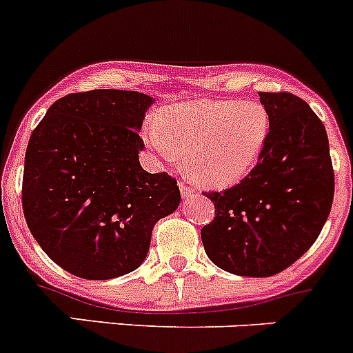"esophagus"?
Listing matches in <instances>:
<instances>
[{"label":"esophagus","mask_w":353,"mask_h":353,"mask_svg":"<svg viewBox=\"0 0 353 353\" xmlns=\"http://www.w3.org/2000/svg\"><path fill=\"white\" fill-rule=\"evenodd\" d=\"M194 192H196V190H194L192 187L185 185V183H180V194H182V197H190V196H194Z\"/></svg>","instance_id":"1"}]
</instances>
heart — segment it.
I'll return each instance as SVG.
<instances>
[{
  "instance_id": "obj_1",
  "label": "heart",
  "mask_w": 353,
  "mask_h": 353,
  "mask_svg": "<svg viewBox=\"0 0 353 353\" xmlns=\"http://www.w3.org/2000/svg\"><path fill=\"white\" fill-rule=\"evenodd\" d=\"M270 130L267 109L254 100H194L164 107L143 130L145 143L168 161L183 156L190 179L225 189L256 166Z\"/></svg>"
}]
</instances>
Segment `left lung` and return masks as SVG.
I'll use <instances>...</instances> for the list:
<instances>
[{"mask_svg": "<svg viewBox=\"0 0 353 353\" xmlns=\"http://www.w3.org/2000/svg\"><path fill=\"white\" fill-rule=\"evenodd\" d=\"M270 117L263 154L246 179L204 192L214 218L201 230L208 258L221 270L268 277L315 243L330 216L334 173L322 121L293 93H258Z\"/></svg>", "mask_w": 353, "mask_h": 353, "instance_id": "1", "label": "left lung"}]
</instances>
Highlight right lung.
Masks as SVG:
<instances>
[{
	"label": "right lung",
	"mask_w": 353,
	"mask_h": 353,
	"mask_svg": "<svg viewBox=\"0 0 353 353\" xmlns=\"http://www.w3.org/2000/svg\"><path fill=\"white\" fill-rule=\"evenodd\" d=\"M152 97L93 90L57 100L28 143L22 208L41 250L88 281L130 274L154 225L180 204L176 180L140 166Z\"/></svg>",
	"instance_id": "1"
}]
</instances>
